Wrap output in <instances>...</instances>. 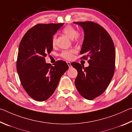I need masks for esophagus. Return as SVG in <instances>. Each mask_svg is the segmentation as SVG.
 Masks as SVG:
<instances>
[{"mask_svg":"<svg viewBox=\"0 0 132 132\" xmlns=\"http://www.w3.org/2000/svg\"><path fill=\"white\" fill-rule=\"evenodd\" d=\"M67 64H68V65L69 66V68H70L71 67V63H70V62H67Z\"/></svg>","mask_w":132,"mask_h":132,"instance_id":"esophagus-1","label":"esophagus"}]
</instances>
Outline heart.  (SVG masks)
<instances>
[{"label":"heart","mask_w":132,"mask_h":132,"mask_svg":"<svg viewBox=\"0 0 132 132\" xmlns=\"http://www.w3.org/2000/svg\"><path fill=\"white\" fill-rule=\"evenodd\" d=\"M63 32L69 38L73 39L75 38L76 41H78L79 39V35H77V31L71 26H67L63 29ZM56 42V36L55 35L52 38V45H55ZM73 51H64L61 53V56L66 60H71L73 57Z\"/></svg>","instance_id":"heart-1"}]
</instances>
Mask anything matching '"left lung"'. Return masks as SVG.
Returning a JSON list of instances; mask_svg holds the SVG:
<instances>
[{"mask_svg":"<svg viewBox=\"0 0 132 132\" xmlns=\"http://www.w3.org/2000/svg\"><path fill=\"white\" fill-rule=\"evenodd\" d=\"M81 26L84 33L80 54L87 59L84 68L76 62L71 63L77 70L75 86L82 97L92 100L103 93L115 71V50L112 39L99 24L91 21L73 22Z\"/></svg>","mask_w":132,"mask_h":132,"instance_id":"8db88e82","label":"left lung"}]
</instances>
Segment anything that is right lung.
Instances as JSON below:
<instances>
[{
  "mask_svg": "<svg viewBox=\"0 0 132 132\" xmlns=\"http://www.w3.org/2000/svg\"><path fill=\"white\" fill-rule=\"evenodd\" d=\"M63 24H38L26 33L20 44L17 73L24 90L36 101L48 100L69 69L64 61H58L51 66L45 59L53 50V35Z\"/></svg>",
  "mask_w": 132,
  "mask_h": 132,
  "instance_id": "add662e5",
  "label": "right lung"
}]
</instances>
